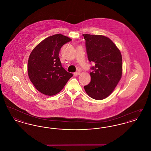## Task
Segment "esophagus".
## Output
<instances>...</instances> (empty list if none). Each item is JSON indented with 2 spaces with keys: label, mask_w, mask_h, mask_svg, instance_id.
<instances>
[{
  "label": "esophagus",
  "mask_w": 151,
  "mask_h": 151,
  "mask_svg": "<svg viewBox=\"0 0 151 151\" xmlns=\"http://www.w3.org/2000/svg\"><path fill=\"white\" fill-rule=\"evenodd\" d=\"M80 74V72H79V71L73 73V75H74V76H78V75H79Z\"/></svg>",
  "instance_id": "1"
}]
</instances>
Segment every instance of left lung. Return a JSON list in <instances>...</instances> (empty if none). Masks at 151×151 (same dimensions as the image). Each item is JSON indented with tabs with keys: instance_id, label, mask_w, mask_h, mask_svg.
I'll use <instances>...</instances> for the list:
<instances>
[{
	"instance_id": "1",
	"label": "left lung",
	"mask_w": 151,
	"mask_h": 151,
	"mask_svg": "<svg viewBox=\"0 0 151 151\" xmlns=\"http://www.w3.org/2000/svg\"><path fill=\"white\" fill-rule=\"evenodd\" d=\"M86 40V52L89 62L95 65L90 72L91 81L84 86L91 98L101 100L111 93L122 78V58L114 42L102 35H83Z\"/></svg>"
}]
</instances>
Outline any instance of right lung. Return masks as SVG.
I'll use <instances>...</instances> for the list:
<instances>
[{"label": "right lung", "mask_w": 151, "mask_h": 151, "mask_svg": "<svg viewBox=\"0 0 151 151\" xmlns=\"http://www.w3.org/2000/svg\"><path fill=\"white\" fill-rule=\"evenodd\" d=\"M72 40L57 34L44 39L32 51L28 62L30 80L37 90L47 96L60 92L73 75L62 67L59 52Z\"/></svg>", "instance_id": "add662e5"}]
</instances>
